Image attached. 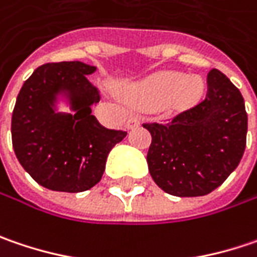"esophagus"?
<instances>
[{
	"mask_svg": "<svg viewBox=\"0 0 257 257\" xmlns=\"http://www.w3.org/2000/svg\"><path fill=\"white\" fill-rule=\"evenodd\" d=\"M140 124V118L137 117V115H132L128 120H127V124H125V127L128 128V130H132V128H135Z\"/></svg>",
	"mask_w": 257,
	"mask_h": 257,
	"instance_id": "esophagus-1",
	"label": "esophagus"
}]
</instances>
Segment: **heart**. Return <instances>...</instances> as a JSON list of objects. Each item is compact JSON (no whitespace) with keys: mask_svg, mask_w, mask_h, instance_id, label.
Wrapping results in <instances>:
<instances>
[{"mask_svg":"<svg viewBox=\"0 0 257 257\" xmlns=\"http://www.w3.org/2000/svg\"><path fill=\"white\" fill-rule=\"evenodd\" d=\"M202 89L204 82L197 75L165 71L125 86L122 96L137 108H152L163 102L169 107H185L198 99Z\"/></svg>","mask_w":257,"mask_h":257,"instance_id":"obj_1","label":"heart"}]
</instances>
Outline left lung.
<instances>
[{
  "instance_id": "obj_1",
  "label": "left lung",
  "mask_w": 257,
  "mask_h": 257,
  "mask_svg": "<svg viewBox=\"0 0 257 257\" xmlns=\"http://www.w3.org/2000/svg\"><path fill=\"white\" fill-rule=\"evenodd\" d=\"M207 95L172 121L150 122L149 172L166 194L201 197L221 185L246 148L247 114L244 99L217 69L207 76Z\"/></svg>"
}]
</instances>
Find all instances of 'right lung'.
Returning <instances> with one entry per match:
<instances>
[{
	"label": "right lung",
	"instance_id": "obj_1",
	"mask_svg": "<svg viewBox=\"0 0 257 257\" xmlns=\"http://www.w3.org/2000/svg\"><path fill=\"white\" fill-rule=\"evenodd\" d=\"M95 71L78 60L46 63L20 89L11 118L13 149L24 171L47 189H91L102 178L109 150L127 136L102 127L91 114L99 94L86 75ZM60 96L75 114L56 109Z\"/></svg>",
	"mask_w": 257,
	"mask_h": 257
}]
</instances>
